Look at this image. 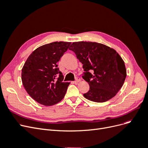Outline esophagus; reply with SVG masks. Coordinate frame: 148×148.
<instances>
[{"instance_id": "1", "label": "esophagus", "mask_w": 148, "mask_h": 148, "mask_svg": "<svg viewBox=\"0 0 148 148\" xmlns=\"http://www.w3.org/2000/svg\"><path fill=\"white\" fill-rule=\"evenodd\" d=\"M79 81H80V79L79 78H76L75 81L74 82V83L75 84H77V83H78V82H79Z\"/></svg>"}]
</instances>
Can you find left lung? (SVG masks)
Returning a JSON list of instances; mask_svg holds the SVG:
<instances>
[{
  "label": "left lung",
  "instance_id": "1",
  "mask_svg": "<svg viewBox=\"0 0 148 148\" xmlns=\"http://www.w3.org/2000/svg\"><path fill=\"white\" fill-rule=\"evenodd\" d=\"M69 49L82 63V77L89 85L84 97L96 102L114 97L127 77L125 63L119 53L104 44L92 42H75Z\"/></svg>",
  "mask_w": 148,
  "mask_h": 148
}]
</instances>
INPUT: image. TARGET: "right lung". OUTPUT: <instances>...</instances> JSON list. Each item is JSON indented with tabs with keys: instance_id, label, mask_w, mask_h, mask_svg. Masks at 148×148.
I'll return each instance as SVG.
<instances>
[{
	"instance_id": "1",
	"label": "right lung",
	"mask_w": 148,
	"mask_h": 148,
	"mask_svg": "<svg viewBox=\"0 0 148 148\" xmlns=\"http://www.w3.org/2000/svg\"><path fill=\"white\" fill-rule=\"evenodd\" d=\"M71 42H53L34 50L25 62L21 71L22 83L33 99L44 106H53L64 97L70 83L57 63Z\"/></svg>"
}]
</instances>
